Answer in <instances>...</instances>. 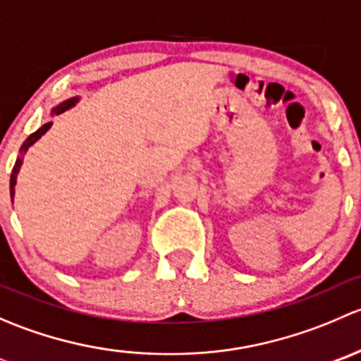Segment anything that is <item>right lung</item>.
<instances>
[{
    "instance_id": "1",
    "label": "right lung",
    "mask_w": 361,
    "mask_h": 361,
    "mask_svg": "<svg viewBox=\"0 0 361 361\" xmlns=\"http://www.w3.org/2000/svg\"><path fill=\"white\" fill-rule=\"evenodd\" d=\"M78 101H80V97H78V96H76V97H69V99L63 101V103H61V104H57V106L54 108V110H52V115H59V113H63V111L69 110V108H73V106H75V104L78 103ZM50 127H52V122H47V123H43V126L39 127V129L36 130V133H32L31 136H29L27 140L24 141V143H23V147H20V155H19V157H17V160H16V166H13V169H12V176H10V197H12V201H13V195H16V183H17V174H19V171H20V166H23V159H24V154H25V152L29 150V147H32V145H35L36 141H38L39 137H42L43 134H45L47 130L50 129Z\"/></svg>"
}]
</instances>
